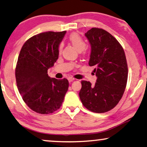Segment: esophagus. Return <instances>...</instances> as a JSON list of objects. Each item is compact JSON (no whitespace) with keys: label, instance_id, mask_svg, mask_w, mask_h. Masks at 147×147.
Here are the masks:
<instances>
[{"label":"esophagus","instance_id":"1","mask_svg":"<svg viewBox=\"0 0 147 147\" xmlns=\"http://www.w3.org/2000/svg\"><path fill=\"white\" fill-rule=\"evenodd\" d=\"M74 80V78H73V77H69V78H68V80H69V82H73Z\"/></svg>","mask_w":147,"mask_h":147}]
</instances>
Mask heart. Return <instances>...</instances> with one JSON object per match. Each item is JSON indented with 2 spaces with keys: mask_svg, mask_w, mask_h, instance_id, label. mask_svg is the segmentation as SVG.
Listing matches in <instances>:
<instances>
[{
  "mask_svg": "<svg viewBox=\"0 0 147 147\" xmlns=\"http://www.w3.org/2000/svg\"><path fill=\"white\" fill-rule=\"evenodd\" d=\"M69 40L71 42V44L74 47V49L78 52H81L86 48V44L85 41L79 34H76V33H73L70 35ZM59 49H61V45L60 46Z\"/></svg>",
  "mask_w": 147,
  "mask_h": 147,
  "instance_id": "obj_1",
  "label": "heart"
}]
</instances>
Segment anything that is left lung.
Instances as JSON below:
<instances>
[{
  "instance_id": "1",
  "label": "left lung",
  "mask_w": 147,
  "mask_h": 147,
  "mask_svg": "<svg viewBox=\"0 0 147 147\" xmlns=\"http://www.w3.org/2000/svg\"><path fill=\"white\" fill-rule=\"evenodd\" d=\"M85 36L91 47L88 65L94 67L97 79L94 85L82 80L79 96L88 110L103 113L114 108L124 94L128 78L127 59L121 44L106 30L92 28Z\"/></svg>"
}]
</instances>
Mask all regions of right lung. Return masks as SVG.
<instances>
[{"instance_id": "obj_1", "label": "right lung", "mask_w": 147, "mask_h": 147, "mask_svg": "<svg viewBox=\"0 0 147 147\" xmlns=\"http://www.w3.org/2000/svg\"><path fill=\"white\" fill-rule=\"evenodd\" d=\"M66 32L34 35L26 41L18 56L15 69L18 91L27 106L39 114L57 111L69 88L67 78L58 80L47 74L59 58V47Z\"/></svg>"}]
</instances>
